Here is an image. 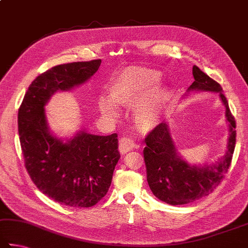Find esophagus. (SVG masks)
Instances as JSON below:
<instances>
[{
    "instance_id": "34e87169",
    "label": "esophagus",
    "mask_w": 248,
    "mask_h": 248,
    "mask_svg": "<svg viewBox=\"0 0 248 248\" xmlns=\"http://www.w3.org/2000/svg\"><path fill=\"white\" fill-rule=\"evenodd\" d=\"M136 147V143L129 137H124L119 140V152L121 154H125L130 151H132Z\"/></svg>"
}]
</instances>
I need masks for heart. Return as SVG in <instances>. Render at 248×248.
Segmentation results:
<instances>
[{"label":"heart","mask_w":248,"mask_h":248,"mask_svg":"<svg viewBox=\"0 0 248 248\" xmlns=\"http://www.w3.org/2000/svg\"><path fill=\"white\" fill-rule=\"evenodd\" d=\"M159 79L158 71L132 66L115 76L109 85V97L115 104L130 106L138 103L134 108V118L143 130H150L158 124L168 102L169 91L165 85L151 87ZM111 101L106 97H101L100 109L104 115L116 116L117 107Z\"/></svg>","instance_id":"b5f03b06"}]
</instances>
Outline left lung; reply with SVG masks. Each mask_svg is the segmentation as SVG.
I'll return each mask as SVG.
<instances>
[{
  "instance_id": "1",
  "label": "left lung",
  "mask_w": 248,
  "mask_h": 248,
  "mask_svg": "<svg viewBox=\"0 0 248 248\" xmlns=\"http://www.w3.org/2000/svg\"><path fill=\"white\" fill-rule=\"evenodd\" d=\"M193 76L195 81L190 85L188 91L219 92L226 106L227 119L230 123V138L226 155L217 165L199 168L187 165L178 156L166 123L156 125L147 134L143 152L148 186L157 199L170 205L190 204L213 193L230 168L235 148L236 123L229 108L227 97L221 92V85L197 66H193Z\"/></svg>"
}]
</instances>
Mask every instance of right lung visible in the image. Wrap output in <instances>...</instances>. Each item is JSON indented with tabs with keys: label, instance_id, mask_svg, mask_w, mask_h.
Wrapping results in <instances>:
<instances>
[{
	"label": "right lung",
	"instance_id": "obj_1",
	"mask_svg": "<svg viewBox=\"0 0 248 248\" xmlns=\"http://www.w3.org/2000/svg\"><path fill=\"white\" fill-rule=\"evenodd\" d=\"M101 60L58 65L38 76L18 110V132L29 177L40 191L74 208L96 205L106 195L120 158L117 133L81 131L66 143L48 132L44 105L57 90H69L96 73Z\"/></svg>",
	"mask_w": 248,
	"mask_h": 248
}]
</instances>
